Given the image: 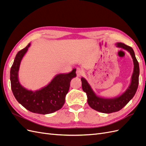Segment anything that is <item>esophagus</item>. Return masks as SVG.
Masks as SVG:
<instances>
[{
	"instance_id": "1",
	"label": "esophagus",
	"mask_w": 146,
	"mask_h": 146,
	"mask_svg": "<svg viewBox=\"0 0 146 146\" xmlns=\"http://www.w3.org/2000/svg\"><path fill=\"white\" fill-rule=\"evenodd\" d=\"M76 74H77V76L78 77L81 76L82 75H83V70L82 69H81L80 68H77V70H76Z\"/></svg>"
}]
</instances>
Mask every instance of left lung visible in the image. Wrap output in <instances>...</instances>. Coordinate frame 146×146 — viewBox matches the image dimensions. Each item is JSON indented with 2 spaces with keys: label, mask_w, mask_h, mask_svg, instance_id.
<instances>
[{
  "label": "left lung",
  "mask_w": 146,
  "mask_h": 146,
  "mask_svg": "<svg viewBox=\"0 0 146 146\" xmlns=\"http://www.w3.org/2000/svg\"><path fill=\"white\" fill-rule=\"evenodd\" d=\"M117 47L123 48L130 53L133 61V71L132 74L130 83L127 89L121 95L113 98H105L96 95L91 85L84 77L81 78L82 89L86 92L88 103L90 107L96 111L104 113H111L121 110L133 98L138 89L139 83V67L135 52L131 47L122 42L115 44Z\"/></svg>",
  "instance_id": "left-lung-1"
}]
</instances>
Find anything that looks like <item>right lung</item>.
Returning a JSON list of instances; mask_svg holds the SVG:
<instances>
[{
    "mask_svg": "<svg viewBox=\"0 0 146 146\" xmlns=\"http://www.w3.org/2000/svg\"><path fill=\"white\" fill-rule=\"evenodd\" d=\"M30 45L29 43L16 55L10 70L11 90L17 102L29 111L41 114L52 113L63 107L70 82L77 76L76 69L69 73L56 75L48 85L38 90H27L20 83L18 74L21 61Z\"/></svg>",
    "mask_w": 146,
    "mask_h": 146,
    "instance_id": "1",
    "label": "right lung"
}]
</instances>
